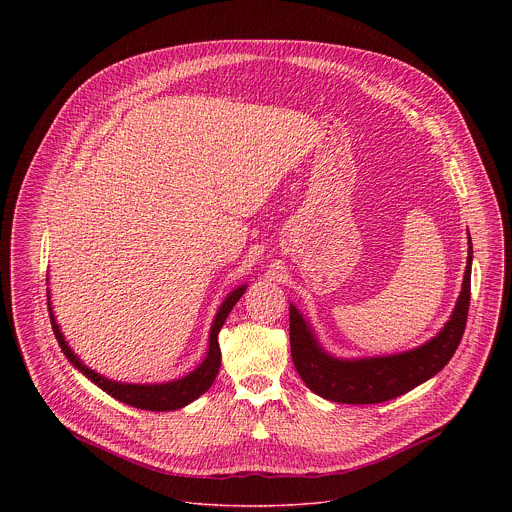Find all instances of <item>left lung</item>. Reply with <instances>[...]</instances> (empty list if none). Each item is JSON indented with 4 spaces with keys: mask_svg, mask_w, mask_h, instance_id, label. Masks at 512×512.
<instances>
[{
    "mask_svg": "<svg viewBox=\"0 0 512 512\" xmlns=\"http://www.w3.org/2000/svg\"><path fill=\"white\" fill-rule=\"evenodd\" d=\"M468 245L462 291L450 320L431 340L407 352L348 360L336 358L320 346L312 326L294 304H289L291 358L306 387L334 403L371 405L405 395L440 373L454 356L466 328L472 273V243Z\"/></svg>",
    "mask_w": 512,
    "mask_h": 512,
    "instance_id": "1",
    "label": "left lung"
}]
</instances>
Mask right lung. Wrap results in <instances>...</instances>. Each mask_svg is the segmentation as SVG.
<instances>
[{
  "label": "right lung",
  "mask_w": 512,
  "mask_h": 512,
  "mask_svg": "<svg viewBox=\"0 0 512 512\" xmlns=\"http://www.w3.org/2000/svg\"><path fill=\"white\" fill-rule=\"evenodd\" d=\"M245 289H247V285H241V287L233 289L231 294L225 298V302L221 304V308H218V312L212 320V326H210L208 352H206V358L200 362V367L194 369L192 373H188L186 377L178 379V381L158 383V385L119 383V381H111V379H105L103 375L95 373L93 369L87 367V364L75 352H72V348L64 340V336H62V332H60V328L54 320L50 298H48V312H50V322H52L54 336H56L64 356L72 362V367L79 369L89 381H93L107 395L115 397L117 401H121L125 405L145 409V411H174V409H180V407L192 403L194 399H198L214 383V379L218 375V367H221V346H218V332H221V328H223L227 316L231 314L233 306L245 294ZM48 296H50V291H48Z\"/></svg>",
  "instance_id": "right-lung-1"
}]
</instances>
